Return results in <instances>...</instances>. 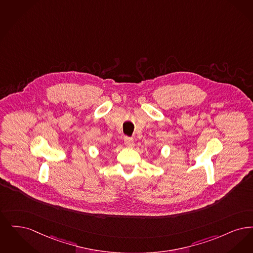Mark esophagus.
Segmentation results:
<instances>
[{"label": "esophagus", "instance_id": "34e87169", "mask_svg": "<svg viewBox=\"0 0 253 253\" xmlns=\"http://www.w3.org/2000/svg\"><path fill=\"white\" fill-rule=\"evenodd\" d=\"M124 143H125V144H126V146H128V147H132V146H134L133 139H132V138H129V137H125V139H124Z\"/></svg>", "mask_w": 253, "mask_h": 253}]
</instances>
